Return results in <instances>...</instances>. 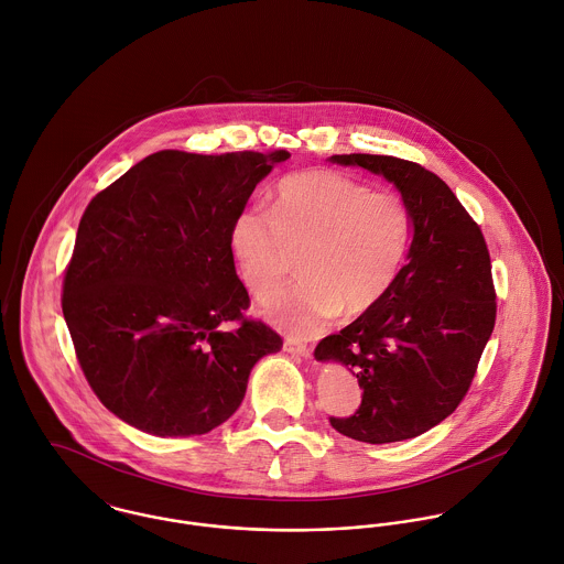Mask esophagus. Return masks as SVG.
Instances as JSON below:
<instances>
[{
	"mask_svg": "<svg viewBox=\"0 0 564 564\" xmlns=\"http://www.w3.org/2000/svg\"><path fill=\"white\" fill-rule=\"evenodd\" d=\"M283 348L288 352H292V355L303 357V359H312V346H307L303 339L288 338L285 344H283Z\"/></svg>",
	"mask_w": 564,
	"mask_h": 564,
	"instance_id": "34e87169",
	"label": "esophagus"
}]
</instances>
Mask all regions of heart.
Instances as JSON below:
<instances>
[{"instance_id": "1", "label": "heart", "mask_w": 564, "mask_h": 564, "mask_svg": "<svg viewBox=\"0 0 564 564\" xmlns=\"http://www.w3.org/2000/svg\"><path fill=\"white\" fill-rule=\"evenodd\" d=\"M410 209L394 192H370L338 172L312 170L285 176L270 209L252 205L230 228V246L254 296L272 294L305 248L310 276L268 301L281 329L310 336L341 307L361 314L394 285L410 246Z\"/></svg>"}]
</instances>
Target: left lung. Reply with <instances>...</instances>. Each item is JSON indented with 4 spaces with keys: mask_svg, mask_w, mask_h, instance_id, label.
Listing matches in <instances>:
<instances>
[{
    "mask_svg": "<svg viewBox=\"0 0 564 564\" xmlns=\"http://www.w3.org/2000/svg\"><path fill=\"white\" fill-rule=\"evenodd\" d=\"M329 161L383 176L412 223L408 263L390 292L314 350L318 361L348 366L364 390L359 410L332 425L370 445L416 438L459 405L492 334L490 254L479 226L434 172L383 154Z\"/></svg>",
    "mask_w": 564,
    "mask_h": 564,
    "instance_id": "1",
    "label": "left lung"
}]
</instances>
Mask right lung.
Masks as SVG:
<instances>
[{"label": "right lung", "mask_w": 564, "mask_h": 564, "mask_svg": "<svg viewBox=\"0 0 564 564\" xmlns=\"http://www.w3.org/2000/svg\"><path fill=\"white\" fill-rule=\"evenodd\" d=\"M288 159L161 150L89 203L63 316L89 386L123 423L161 438L207 434L241 405L252 366L281 350L279 334L243 318L230 228Z\"/></svg>", "instance_id": "add662e5"}]
</instances>
